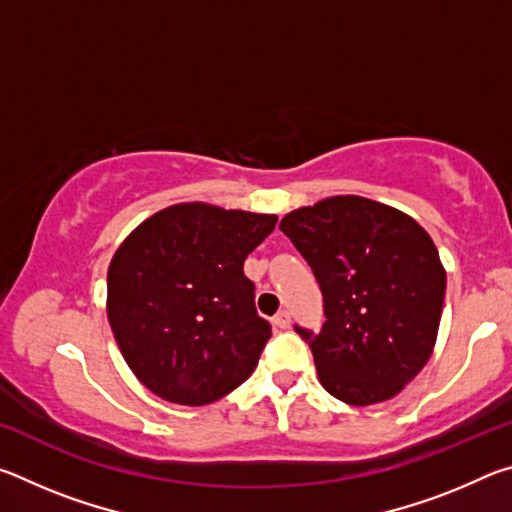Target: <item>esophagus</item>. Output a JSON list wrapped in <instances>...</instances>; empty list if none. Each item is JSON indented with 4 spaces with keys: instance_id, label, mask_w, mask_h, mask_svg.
I'll use <instances>...</instances> for the list:
<instances>
[{
    "instance_id": "esophagus-1",
    "label": "esophagus",
    "mask_w": 512,
    "mask_h": 512,
    "mask_svg": "<svg viewBox=\"0 0 512 512\" xmlns=\"http://www.w3.org/2000/svg\"><path fill=\"white\" fill-rule=\"evenodd\" d=\"M273 323L280 327V329H287L289 327V323H291V314L287 309H282V311H277V314L273 316Z\"/></svg>"
}]
</instances>
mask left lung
<instances>
[{"label": "left lung", "mask_w": 512, "mask_h": 512, "mask_svg": "<svg viewBox=\"0 0 512 512\" xmlns=\"http://www.w3.org/2000/svg\"><path fill=\"white\" fill-rule=\"evenodd\" d=\"M280 228L323 291L320 332L296 327L320 384L352 406L391 400L436 345L447 273L429 232L391 205L352 194L298 207Z\"/></svg>", "instance_id": "8db88e82"}]
</instances>
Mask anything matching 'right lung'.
I'll use <instances>...</instances> for the list:
<instances>
[{
  "mask_svg": "<svg viewBox=\"0 0 512 512\" xmlns=\"http://www.w3.org/2000/svg\"><path fill=\"white\" fill-rule=\"evenodd\" d=\"M275 214L178 203L128 235L108 266V320L121 354L162 400L203 406L253 375L271 325L244 262Z\"/></svg>",
  "mask_w": 512,
  "mask_h": 512,
  "instance_id": "right-lung-1",
  "label": "right lung"
}]
</instances>
